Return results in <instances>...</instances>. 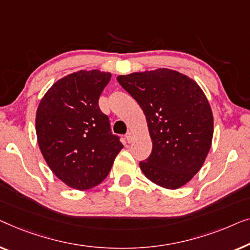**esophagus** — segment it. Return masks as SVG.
<instances>
[{
  "instance_id": "34e87169",
  "label": "esophagus",
  "mask_w": 250,
  "mask_h": 250,
  "mask_svg": "<svg viewBox=\"0 0 250 250\" xmlns=\"http://www.w3.org/2000/svg\"><path fill=\"white\" fill-rule=\"evenodd\" d=\"M125 139H126V142H128L129 144L131 143L132 140H133V135H132V133H131V132L126 133V135H125Z\"/></svg>"
}]
</instances>
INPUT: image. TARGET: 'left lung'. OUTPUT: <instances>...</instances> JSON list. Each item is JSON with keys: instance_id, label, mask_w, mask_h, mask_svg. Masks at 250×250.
<instances>
[{"instance_id": "left-lung-1", "label": "left lung", "mask_w": 250, "mask_h": 250, "mask_svg": "<svg viewBox=\"0 0 250 250\" xmlns=\"http://www.w3.org/2000/svg\"><path fill=\"white\" fill-rule=\"evenodd\" d=\"M117 80L146 117L152 153L139 167L146 178L178 189L203 167L213 139V113L202 88L171 69L133 72Z\"/></svg>"}]
</instances>
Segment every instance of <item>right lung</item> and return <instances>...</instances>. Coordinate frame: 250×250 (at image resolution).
Returning a JSON list of instances; mask_svg holds the SVG:
<instances>
[{
    "label": "right lung",
    "instance_id": "obj_1",
    "mask_svg": "<svg viewBox=\"0 0 250 250\" xmlns=\"http://www.w3.org/2000/svg\"><path fill=\"white\" fill-rule=\"evenodd\" d=\"M110 79V72L100 70L73 72L58 80L37 107L36 135L44 160L77 190L100 185L124 148L98 106Z\"/></svg>",
    "mask_w": 250,
    "mask_h": 250
}]
</instances>
